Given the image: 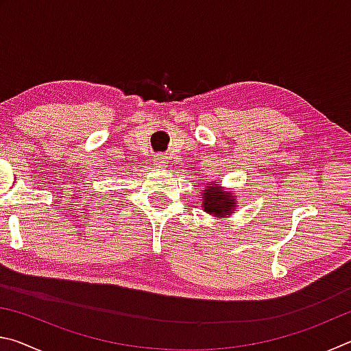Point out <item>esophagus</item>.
Segmentation results:
<instances>
[{
  "label": "esophagus",
  "instance_id": "34e87169",
  "mask_svg": "<svg viewBox=\"0 0 351 351\" xmlns=\"http://www.w3.org/2000/svg\"><path fill=\"white\" fill-rule=\"evenodd\" d=\"M165 164H167V158L164 156V154H158V156H154L153 159V165L158 169H164Z\"/></svg>",
  "mask_w": 351,
  "mask_h": 351
}]
</instances>
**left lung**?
Wrapping results in <instances>:
<instances>
[{"instance_id": "obj_1", "label": "left lung", "mask_w": 351, "mask_h": 351, "mask_svg": "<svg viewBox=\"0 0 351 351\" xmlns=\"http://www.w3.org/2000/svg\"><path fill=\"white\" fill-rule=\"evenodd\" d=\"M204 184L206 187L201 193V198H203L201 209L215 218H229L230 215H234L235 209L239 207L234 190L218 186L215 181Z\"/></svg>"}]
</instances>
